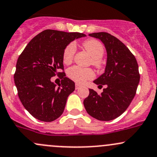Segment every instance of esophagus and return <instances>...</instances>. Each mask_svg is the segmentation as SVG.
<instances>
[{
  "mask_svg": "<svg viewBox=\"0 0 157 157\" xmlns=\"http://www.w3.org/2000/svg\"><path fill=\"white\" fill-rule=\"evenodd\" d=\"M80 84L76 83V85H75V89H76V90H78V89L80 88Z\"/></svg>",
  "mask_w": 157,
  "mask_h": 157,
  "instance_id": "34e87169",
  "label": "esophagus"
}]
</instances>
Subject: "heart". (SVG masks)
I'll use <instances>...</instances> for the list:
<instances>
[{
  "instance_id": "obj_1",
  "label": "heart",
  "mask_w": 157,
  "mask_h": 157,
  "mask_svg": "<svg viewBox=\"0 0 157 157\" xmlns=\"http://www.w3.org/2000/svg\"><path fill=\"white\" fill-rule=\"evenodd\" d=\"M83 48L92 57V64L100 67L101 65V59L105 52L103 45L95 39H90L83 43ZM76 47L74 44H70L65 47L63 52V62L65 64H70L74 59ZM67 76L77 83H83L88 79L95 77V73L91 68H86L79 66H73L67 70Z\"/></svg>"
}]
</instances>
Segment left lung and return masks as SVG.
<instances>
[{
    "label": "left lung",
    "mask_w": 157,
    "mask_h": 157,
    "mask_svg": "<svg viewBox=\"0 0 157 157\" xmlns=\"http://www.w3.org/2000/svg\"><path fill=\"white\" fill-rule=\"evenodd\" d=\"M89 35L99 39L106 49L105 73L93 81L97 85H105L106 88L101 95L90 89L83 105L92 117L110 121L120 117L134 98L140 80L138 65L129 49L114 36L106 32Z\"/></svg>",
    "instance_id": "8db88e82"
}]
</instances>
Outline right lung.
<instances>
[{"label":"right lung","instance_id":"obj_1","mask_svg":"<svg viewBox=\"0 0 157 157\" xmlns=\"http://www.w3.org/2000/svg\"><path fill=\"white\" fill-rule=\"evenodd\" d=\"M86 37L78 32L45 30L28 44L16 62L14 82L24 108L34 118L52 122L62 114L67 98L75 83L65 77L63 52L75 39ZM58 75L63 79L58 86L51 81Z\"/></svg>","mask_w":157,"mask_h":157}]
</instances>
